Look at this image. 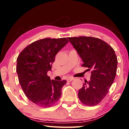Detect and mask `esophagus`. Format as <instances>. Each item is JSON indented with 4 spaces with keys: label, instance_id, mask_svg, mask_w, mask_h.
<instances>
[{
    "label": "esophagus",
    "instance_id": "obj_1",
    "mask_svg": "<svg viewBox=\"0 0 129 129\" xmlns=\"http://www.w3.org/2000/svg\"><path fill=\"white\" fill-rule=\"evenodd\" d=\"M74 79V78H68L67 79V81H68V82H71V81H73Z\"/></svg>",
    "mask_w": 129,
    "mask_h": 129
}]
</instances>
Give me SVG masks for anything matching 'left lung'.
Listing matches in <instances>:
<instances>
[{
  "label": "left lung",
  "mask_w": 129,
  "mask_h": 129,
  "mask_svg": "<svg viewBox=\"0 0 129 129\" xmlns=\"http://www.w3.org/2000/svg\"><path fill=\"white\" fill-rule=\"evenodd\" d=\"M68 39L82 59V66L92 70L90 80L85 81L78 96L84 105L95 106L106 96L115 80L117 66L115 51L98 38L80 36Z\"/></svg>",
  "instance_id": "1"
}]
</instances>
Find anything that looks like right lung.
Segmentation results:
<instances>
[{
    "mask_svg": "<svg viewBox=\"0 0 129 129\" xmlns=\"http://www.w3.org/2000/svg\"><path fill=\"white\" fill-rule=\"evenodd\" d=\"M68 40L66 38H47L27 46L18 56L16 72L21 88L27 98L37 106L48 108L61 96L66 80H51L47 75L59 51Z\"/></svg>",
    "mask_w": 129,
    "mask_h": 129,
    "instance_id": "1",
    "label": "right lung"
}]
</instances>
